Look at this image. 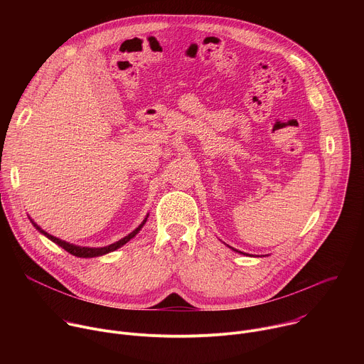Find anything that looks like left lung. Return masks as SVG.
Here are the masks:
<instances>
[{
    "mask_svg": "<svg viewBox=\"0 0 364 364\" xmlns=\"http://www.w3.org/2000/svg\"><path fill=\"white\" fill-rule=\"evenodd\" d=\"M233 249V247H232ZM233 250H236V249H233ZM236 252H239V253H243V252H240V250H236ZM245 255V253H243Z\"/></svg>",
    "mask_w": 364,
    "mask_h": 364,
    "instance_id": "1",
    "label": "left lung"
}]
</instances>
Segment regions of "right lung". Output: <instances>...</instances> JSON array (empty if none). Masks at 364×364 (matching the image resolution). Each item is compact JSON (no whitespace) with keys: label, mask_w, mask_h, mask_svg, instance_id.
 <instances>
[{"label":"right lung","mask_w":364,"mask_h":364,"mask_svg":"<svg viewBox=\"0 0 364 364\" xmlns=\"http://www.w3.org/2000/svg\"><path fill=\"white\" fill-rule=\"evenodd\" d=\"M146 218H148V215L145 216V219L142 220V223L134 230V232H131L128 236H125V237H122L121 240H118V242H115V243H112V245H108V246H103V247H87V246H77V245H73V243H69V242H66V240H62V239H59V237H56V236H51V235H48L47 232H44L37 223H34L30 218V222L33 223V226L41 233V235H44L46 237H48L51 242H55L56 245H59L60 247H63L66 252H69L70 255H73V256H77V257H95V256H102V255H107V253H109V252H114V250H117V249H119L121 246H124L127 242H129L141 229H142V226L145 225V222H146Z\"/></svg>","instance_id":"1"}]
</instances>
